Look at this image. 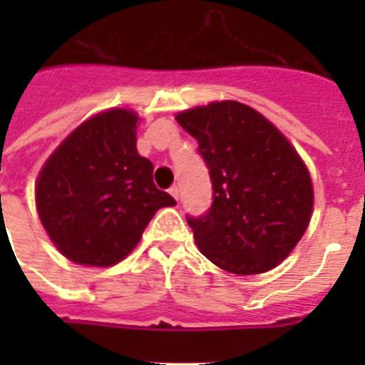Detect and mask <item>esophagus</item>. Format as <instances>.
<instances>
[{
  "mask_svg": "<svg viewBox=\"0 0 365 365\" xmlns=\"http://www.w3.org/2000/svg\"><path fill=\"white\" fill-rule=\"evenodd\" d=\"M170 193H172V197L175 199V201H179V193H180V190H179V186H172V188H170Z\"/></svg>",
  "mask_w": 365,
  "mask_h": 365,
  "instance_id": "1",
  "label": "esophagus"
}]
</instances>
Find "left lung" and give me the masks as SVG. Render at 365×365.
Listing matches in <instances>:
<instances>
[{
    "instance_id": "1",
    "label": "left lung",
    "mask_w": 365,
    "mask_h": 365,
    "mask_svg": "<svg viewBox=\"0 0 365 365\" xmlns=\"http://www.w3.org/2000/svg\"><path fill=\"white\" fill-rule=\"evenodd\" d=\"M210 172L214 202L186 217L202 256L241 276L267 272L298 245L314 193L298 151L261 113L235 100L177 115Z\"/></svg>"
}]
</instances>
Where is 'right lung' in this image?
Wrapping results in <instances>:
<instances>
[{
  "label": "right lung",
  "instance_id": "1",
  "mask_svg": "<svg viewBox=\"0 0 365 365\" xmlns=\"http://www.w3.org/2000/svg\"><path fill=\"white\" fill-rule=\"evenodd\" d=\"M137 113L108 109L54 150L36 180L45 232L67 259L111 267L137 247L144 228L175 199L153 185V164L137 151Z\"/></svg>",
  "mask_w": 365,
  "mask_h": 365
}]
</instances>
